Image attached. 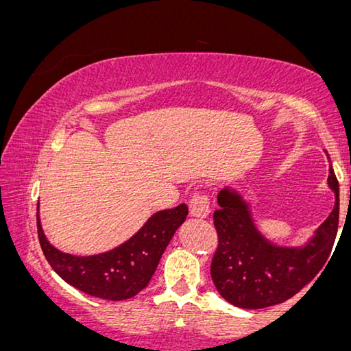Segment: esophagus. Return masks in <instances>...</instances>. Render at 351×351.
<instances>
[{
	"label": "esophagus",
	"mask_w": 351,
	"mask_h": 351,
	"mask_svg": "<svg viewBox=\"0 0 351 351\" xmlns=\"http://www.w3.org/2000/svg\"><path fill=\"white\" fill-rule=\"evenodd\" d=\"M188 206H190V213L193 217H207L212 210V204H210V197L209 195H206V193H195V195L191 196L190 202H188Z\"/></svg>",
	"instance_id": "1"
}]
</instances>
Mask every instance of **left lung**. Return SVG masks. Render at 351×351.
<instances>
[{"label": "left lung", "instance_id": "obj_1", "mask_svg": "<svg viewBox=\"0 0 351 351\" xmlns=\"http://www.w3.org/2000/svg\"><path fill=\"white\" fill-rule=\"evenodd\" d=\"M328 184L336 193V206L311 242L301 248L277 247L253 225L248 206L236 191L218 193L213 212L218 245L210 276L218 293L242 308L276 306L301 291L328 261L339 226V182L332 167Z\"/></svg>", "mask_w": 351, "mask_h": 351}]
</instances>
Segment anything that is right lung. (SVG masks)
Here are the masks:
<instances>
[{"instance_id":"right-lung-1","label":"right lung","mask_w":351,"mask_h":351,"mask_svg":"<svg viewBox=\"0 0 351 351\" xmlns=\"http://www.w3.org/2000/svg\"><path fill=\"white\" fill-rule=\"evenodd\" d=\"M186 213L185 204L156 212L125 243L93 256H74L50 245L40 228L39 213L38 237L45 260L66 283L90 296L123 301L149 285L161 255L177 228L185 221Z\"/></svg>"}]
</instances>
